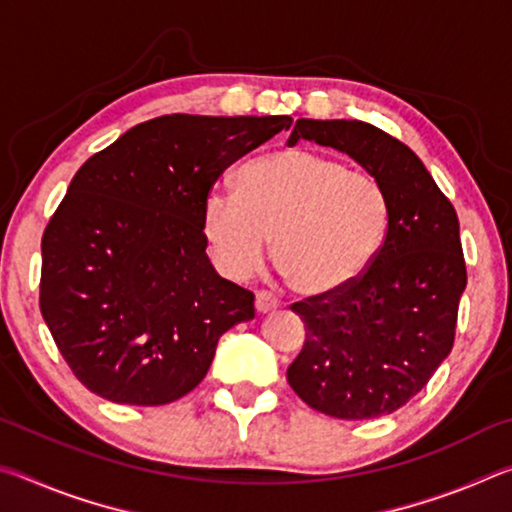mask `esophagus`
<instances>
[{
    "instance_id": "obj_1",
    "label": "esophagus",
    "mask_w": 512,
    "mask_h": 512,
    "mask_svg": "<svg viewBox=\"0 0 512 512\" xmlns=\"http://www.w3.org/2000/svg\"><path fill=\"white\" fill-rule=\"evenodd\" d=\"M277 305H280V302H277V298L273 296V293L259 291L257 296H255V309L259 311V314H268V311H275Z\"/></svg>"
}]
</instances>
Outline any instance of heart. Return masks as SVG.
<instances>
[{"mask_svg": "<svg viewBox=\"0 0 512 512\" xmlns=\"http://www.w3.org/2000/svg\"><path fill=\"white\" fill-rule=\"evenodd\" d=\"M391 228L381 180L309 149L248 162L237 196L210 192L203 232L216 266L246 280L273 262L289 287L307 298L339 293L368 271Z\"/></svg>", "mask_w": 512, "mask_h": 512, "instance_id": "1", "label": "heart"}]
</instances>
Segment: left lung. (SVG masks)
Returning <instances> with one entry per match:
<instances>
[{"label": "left lung", "instance_id": "1", "mask_svg": "<svg viewBox=\"0 0 512 512\" xmlns=\"http://www.w3.org/2000/svg\"><path fill=\"white\" fill-rule=\"evenodd\" d=\"M298 140L348 153L379 178L391 228L357 282L291 305L307 339L289 386L332 418H379L418 395L452 352L467 284L458 216L418 155L377 126L298 119L289 142Z\"/></svg>", "mask_w": 512, "mask_h": 512}]
</instances>
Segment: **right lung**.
<instances>
[{
  "mask_svg": "<svg viewBox=\"0 0 512 512\" xmlns=\"http://www.w3.org/2000/svg\"><path fill=\"white\" fill-rule=\"evenodd\" d=\"M291 117L164 115L76 171L42 235L40 311L76 379L103 400L160 406L210 370L255 296L207 257L203 205L221 173Z\"/></svg>",
  "mask_w": 512,
  "mask_h": 512,
  "instance_id": "obj_1",
  "label": "right lung"
}]
</instances>
